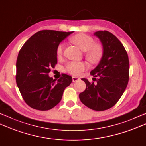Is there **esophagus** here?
Wrapping results in <instances>:
<instances>
[{"instance_id":"34e87169","label":"esophagus","mask_w":146,"mask_h":146,"mask_svg":"<svg viewBox=\"0 0 146 146\" xmlns=\"http://www.w3.org/2000/svg\"><path fill=\"white\" fill-rule=\"evenodd\" d=\"M72 80H73V82H75L80 80V78H78V77H76V76H73L72 77Z\"/></svg>"}]
</instances>
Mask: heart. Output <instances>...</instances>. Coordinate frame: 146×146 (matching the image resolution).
Masks as SVG:
<instances>
[{"label":"heart","mask_w":146,"mask_h":146,"mask_svg":"<svg viewBox=\"0 0 146 146\" xmlns=\"http://www.w3.org/2000/svg\"><path fill=\"white\" fill-rule=\"evenodd\" d=\"M71 41L84 52H87V58L92 62L98 61L101 56V48L96 45L94 40L90 36L85 34H78L71 38ZM64 45L60 44L56 48V55L58 58L63 54ZM87 67V63L84 62L71 61L68 62L64 68L65 71L71 75L77 76L81 73Z\"/></svg>","instance_id":"1"}]
</instances>
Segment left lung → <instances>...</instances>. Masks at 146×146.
<instances>
[{"mask_svg":"<svg viewBox=\"0 0 146 146\" xmlns=\"http://www.w3.org/2000/svg\"><path fill=\"white\" fill-rule=\"evenodd\" d=\"M94 35L103 48L99 64L90 72L96 84L82 78L86 88L79 98L91 110L102 111L115 106L125 90L129 80V60L123 45L113 33L98 31Z\"/></svg>","mask_w":146,"mask_h":146,"instance_id":"8db88e82","label":"left lung"}]
</instances>
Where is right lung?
Returning a JSON list of instances; mask_svg holds the SVG:
<instances>
[{
	"mask_svg": "<svg viewBox=\"0 0 146 146\" xmlns=\"http://www.w3.org/2000/svg\"><path fill=\"white\" fill-rule=\"evenodd\" d=\"M73 31L41 30L34 34L19 50L16 61V84L29 106L40 111L52 109L61 101L72 77L62 74L59 79L48 76L58 63L56 48Z\"/></svg>",
	"mask_w": 146,
	"mask_h": 146,
	"instance_id": "right-lung-1",
	"label": "right lung"
}]
</instances>
